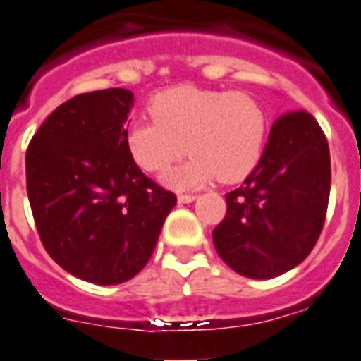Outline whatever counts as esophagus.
Here are the masks:
<instances>
[{"label":"esophagus","mask_w":361,"mask_h":361,"mask_svg":"<svg viewBox=\"0 0 361 361\" xmlns=\"http://www.w3.org/2000/svg\"><path fill=\"white\" fill-rule=\"evenodd\" d=\"M177 199H178V202H183V204H186V202L195 201L197 195H193V193H178Z\"/></svg>","instance_id":"esophagus-1"}]
</instances>
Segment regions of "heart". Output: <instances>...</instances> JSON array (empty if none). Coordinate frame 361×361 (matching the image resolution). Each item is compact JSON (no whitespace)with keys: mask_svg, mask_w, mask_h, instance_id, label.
<instances>
[{"mask_svg":"<svg viewBox=\"0 0 361 361\" xmlns=\"http://www.w3.org/2000/svg\"><path fill=\"white\" fill-rule=\"evenodd\" d=\"M147 109L153 120H138L126 133L135 164L146 173H160L186 149L193 155L162 177L169 188L184 190L215 177L237 183L263 155L269 115L250 92L178 85L155 94Z\"/></svg>","mask_w":361,"mask_h":361,"instance_id":"obj_1","label":"heart"}]
</instances>
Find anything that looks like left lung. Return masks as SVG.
I'll use <instances>...</instances> for the list:
<instances>
[{
    "instance_id": "obj_1",
    "label": "left lung",
    "mask_w": 361,
    "mask_h": 361,
    "mask_svg": "<svg viewBox=\"0 0 361 361\" xmlns=\"http://www.w3.org/2000/svg\"><path fill=\"white\" fill-rule=\"evenodd\" d=\"M331 153L310 113L288 111L272 124L259 164L226 193L214 230L221 259L241 276L270 279L312 252L327 217Z\"/></svg>"
}]
</instances>
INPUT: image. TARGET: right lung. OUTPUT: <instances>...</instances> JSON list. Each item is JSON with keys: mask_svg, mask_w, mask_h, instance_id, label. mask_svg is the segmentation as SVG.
Segmentation results:
<instances>
[{"mask_svg": "<svg viewBox=\"0 0 361 361\" xmlns=\"http://www.w3.org/2000/svg\"><path fill=\"white\" fill-rule=\"evenodd\" d=\"M131 104L133 92L120 87L78 94L52 111L27 147V193L43 248L94 285L137 276L177 204L129 157Z\"/></svg>", "mask_w": 361, "mask_h": 361, "instance_id": "1", "label": "right lung"}]
</instances>
